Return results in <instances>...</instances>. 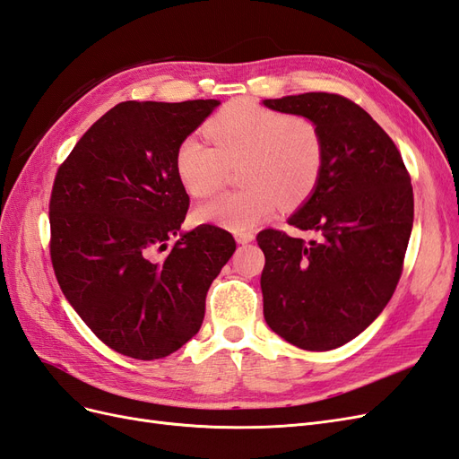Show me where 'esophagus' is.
<instances>
[{
    "instance_id": "obj_1",
    "label": "esophagus",
    "mask_w": 459,
    "mask_h": 459,
    "mask_svg": "<svg viewBox=\"0 0 459 459\" xmlns=\"http://www.w3.org/2000/svg\"><path fill=\"white\" fill-rule=\"evenodd\" d=\"M255 239V233L253 231H235V241L245 245V243H251Z\"/></svg>"
}]
</instances>
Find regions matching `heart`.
Wrapping results in <instances>:
<instances>
[{
	"label": "heart",
	"mask_w": 459,
	"mask_h": 459,
	"mask_svg": "<svg viewBox=\"0 0 459 459\" xmlns=\"http://www.w3.org/2000/svg\"><path fill=\"white\" fill-rule=\"evenodd\" d=\"M204 134L212 146L187 135L176 147V174L187 193L201 199L216 195L226 186L228 170L239 164L245 186L199 208L197 218L208 224L251 230L280 204H302L322 176L324 135L308 117L238 100L206 120Z\"/></svg>",
	"instance_id": "heart-1"
}]
</instances>
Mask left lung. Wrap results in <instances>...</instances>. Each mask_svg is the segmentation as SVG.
I'll return each instance as SVG.
<instances>
[{
	"mask_svg": "<svg viewBox=\"0 0 459 459\" xmlns=\"http://www.w3.org/2000/svg\"><path fill=\"white\" fill-rule=\"evenodd\" d=\"M264 105L312 118L325 159L308 203L289 218L317 239L281 230L256 235L266 324L302 351H331L358 337L400 281L413 226L410 172L388 134L339 93L310 91Z\"/></svg>",
	"mask_w": 459,
	"mask_h": 459,
	"instance_id": "obj_1",
	"label": "left lung"
}]
</instances>
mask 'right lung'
I'll use <instances>...</instances> for the list:
<instances>
[{
  "instance_id": "add662e5",
  "label": "right lung",
  "mask_w": 459,
  "mask_h": 459,
  "mask_svg": "<svg viewBox=\"0 0 459 459\" xmlns=\"http://www.w3.org/2000/svg\"><path fill=\"white\" fill-rule=\"evenodd\" d=\"M218 105L118 103L55 174V277L93 335L118 354L157 359L197 335L206 290L235 251L233 235L218 226L178 233L189 195L176 147Z\"/></svg>"
}]
</instances>
